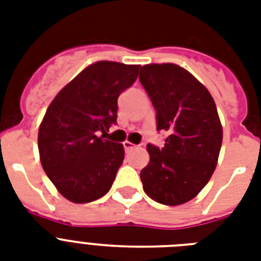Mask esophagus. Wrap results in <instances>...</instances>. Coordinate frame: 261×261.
<instances>
[{
    "label": "esophagus",
    "mask_w": 261,
    "mask_h": 261,
    "mask_svg": "<svg viewBox=\"0 0 261 261\" xmlns=\"http://www.w3.org/2000/svg\"><path fill=\"white\" fill-rule=\"evenodd\" d=\"M123 146H124V150L130 151V150H133V149H134L135 145H134V143L128 142V141H124V142H123Z\"/></svg>",
    "instance_id": "obj_1"
}]
</instances>
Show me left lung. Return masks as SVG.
Wrapping results in <instances>:
<instances>
[{"label":"left lung","instance_id":"obj_1","mask_svg":"<svg viewBox=\"0 0 261 261\" xmlns=\"http://www.w3.org/2000/svg\"><path fill=\"white\" fill-rule=\"evenodd\" d=\"M139 81L157 111V130L168 133L163 149L146 146L150 161L141 171L143 191L167 206L190 202L218 163L222 124L214 98L190 71L174 63L145 65Z\"/></svg>","mask_w":261,"mask_h":261}]
</instances>
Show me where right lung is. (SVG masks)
Returning <instances> with one entry per match:
<instances>
[{
  "instance_id": "add662e5",
  "label": "right lung",
  "mask_w": 261,
  "mask_h": 261,
  "mask_svg": "<svg viewBox=\"0 0 261 261\" xmlns=\"http://www.w3.org/2000/svg\"><path fill=\"white\" fill-rule=\"evenodd\" d=\"M138 70L139 65L92 63L59 90L47 108L38 133L40 163L67 200L93 202L112 187L124 147L104 135L116 123L119 94L135 83Z\"/></svg>"
}]
</instances>
